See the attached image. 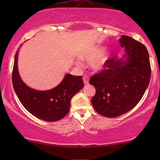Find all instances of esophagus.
Returning <instances> with one entry per match:
<instances>
[{
    "label": "esophagus",
    "instance_id": "obj_1",
    "mask_svg": "<svg viewBox=\"0 0 160 160\" xmlns=\"http://www.w3.org/2000/svg\"><path fill=\"white\" fill-rule=\"evenodd\" d=\"M82 80H83L84 84H85V85H87V84L89 83V77H88L87 75H84L83 78H82Z\"/></svg>",
    "mask_w": 160,
    "mask_h": 160
}]
</instances>
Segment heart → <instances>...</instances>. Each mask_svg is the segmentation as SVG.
<instances>
[{
    "label": "heart",
    "mask_w": 160,
    "mask_h": 160,
    "mask_svg": "<svg viewBox=\"0 0 160 160\" xmlns=\"http://www.w3.org/2000/svg\"><path fill=\"white\" fill-rule=\"evenodd\" d=\"M103 47H92L85 51L80 55V58L82 60L87 62H92L91 65L95 70H101L104 68L105 64L111 58V53L109 52H104Z\"/></svg>",
    "instance_id": "obj_1"
}]
</instances>
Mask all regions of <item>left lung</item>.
Segmentation results:
<instances>
[{
	"label": "left lung",
	"mask_w": 160,
	"mask_h": 160,
	"mask_svg": "<svg viewBox=\"0 0 160 160\" xmlns=\"http://www.w3.org/2000/svg\"><path fill=\"white\" fill-rule=\"evenodd\" d=\"M126 61L112 57L104 68L91 77L95 95L91 102L95 111L106 117H119L132 109L140 102L149 85L151 68L149 54L141 42L122 35Z\"/></svg>",
	"instance_id": "8db88e82"
}]
</instances>
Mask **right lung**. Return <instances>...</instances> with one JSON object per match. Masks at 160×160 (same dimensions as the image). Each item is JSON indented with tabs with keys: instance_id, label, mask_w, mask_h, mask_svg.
I'll return each mask as SVG.
<instances>
[{
	"instance_id": "1",
	"label": "right lung",
	"mask_w": 160,
	"mask_h": 160,
	"mask_svg": "<svg viewBox=\"0 0 160 160\" xmlns=\"http://www.w3.org/2000/svg\"><path fill=\"white\" fill-rule=\"evenodd\" d=\"M16 51L12 73L13 89L20 102L33 116L48 122H54L65 117L68 113L72 97L83 87L81 76L66 74L61 83L54 89L38 91L25 85L18 71Z\"/></svg>"
}]
</instances>
